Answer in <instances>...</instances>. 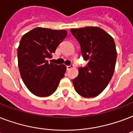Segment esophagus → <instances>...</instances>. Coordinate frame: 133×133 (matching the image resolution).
<instances>
[{"mask_svg": "<svg viewBox=\"0 0 133 133\" xmlns=\"http://www.w3.org/2000/svg\"><path fill=\"white\" fill-rule=\"evenodd\" d=\"M73 65H68V66L66 67L67 68V70H70V69H72V68H73Z\"/></svg>", "mask_w": 133, "mask_h": 133, "instance_id": "34e87169", "label": "esophagus"}]
</instances>
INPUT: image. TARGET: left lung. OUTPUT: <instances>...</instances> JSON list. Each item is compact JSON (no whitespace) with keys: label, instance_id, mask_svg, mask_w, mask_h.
<instances>
[{"label":"left lung","instance_id":"obj_1","mask_svg":"<svg viewBox=\"0 0 133 133\" xmlns=\"http://www.w3.org/2000/svg\"><path fill=\"white\" fill-rule=\"evenodd\" d=\"M81 45L85 67L73 79L75 90L85 98L97 97L106 88L115 68L117 50L113 38L98 27L70 29Z\"/></svg>","mask_w":133,"mask_h":133}]
</instances>
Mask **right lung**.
Instances as JSON below:
<instances>
[{"instance_id": "1", "label": "right lung", "mask_w": 133, "mask_h": 133, "mask_svg": "<svg viewBox=\"0 0 133 133\" xmlns=\"http://www.w3.org/2000/svg\"><path fill=\"white\" fill-rule=\"evenodd\" d=\"M66 30L36 28L27 32L18 48V65L28 90L38 97H48L56 91L66 71L65 65L48 63L56 48L65 38Z\"/></svg>"}]
</instances>
